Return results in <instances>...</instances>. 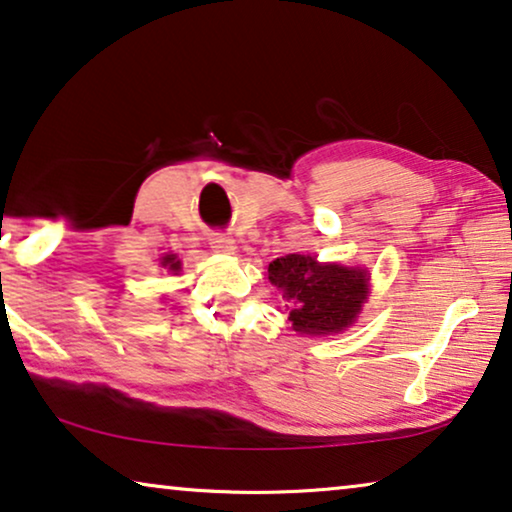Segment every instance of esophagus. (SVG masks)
<instances>
[{"label": "esophagus", "mask_w": 512, "mask_h": 512, "mask_svg": "<svg viewBox=\"0 0 512 512\" xmlns=\"http://www.w3.org/2000/svg\"><path fill=\"white\" fill-rule=\"evenodd\" d=\"M209 243H211L213 250H218V253H225V255H232L234 250H236L234 239H232L230 234H225V232H213Z\"/></svg>", "instance_id": "obj_1"}]
</instances>
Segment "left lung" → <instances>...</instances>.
<instances>
[{"label":"left lung","mask_w":512,"mask_h":512,"mask_svg":"<svg viewBox=\"0 0 512 512\" xmlns=\"http://www.w3.org/2000/svg\"><path fill=\"white\" fill-rule=\"evenodd\" d=\"M271 285L287 299L289 322L301 333H338L354 322L368 299V273L317 264L310 255H285L269 264Z\"/></svg>","instance_id":"8db88e82"}]
</instances>
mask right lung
Here are the masks:
<instances>
[{
    "label": "right lung",
    "mask_w": 512,
    "mask_h": 512,
    "mask_svg": "<svg viewBox=\"0 0 512 512\" xmlns=\"http://www.w3.org/2000/svg\"><path fill=\"white\" fill-rule=\"evenodd\" d=\"M163 266H170L172 271H179L181 269V262L174 255H165V259H163Z\"/></svg>",
    "instance_id": "right-lung-1"
}]
</instances>
